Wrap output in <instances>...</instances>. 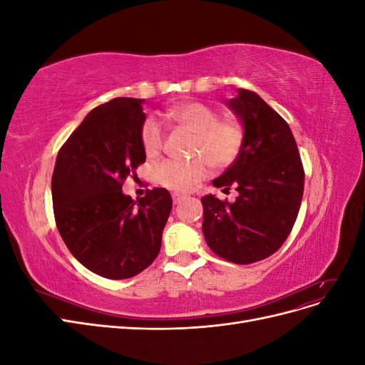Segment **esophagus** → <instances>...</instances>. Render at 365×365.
Masks as SVG:
<instances>
[{
	"instance_id": "esophagus-1",
	"label": "esophagus",
	"mask_w": 365,
	"mask_h": 365,
	"mask_svg": "<svg viewBox=\"0 0 365 365\" xmlns=\"http://www.w3.org/2000/svg\"><path fill=\"white\" fill-rule=\"evenodd\" d=\"M184 195H181V193H173L172 195V200H173V204H180L182 200H184Z\"/></svg>"
}]
</instances>
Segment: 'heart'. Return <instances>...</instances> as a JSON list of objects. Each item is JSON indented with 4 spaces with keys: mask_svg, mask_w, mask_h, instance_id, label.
<instances>
[{
    "mask_svg": "<svg viewBox=\"0 0 365 365\" xmlns=\"http://www.w3.org/2000/svg\"><path fill=\"white\" fill-rule=\"evenodd\" d=\"M168 118L195 132L192 160H164L155 169V180L165 189L185 192L202 181L213 169V163L225 168L240 155L245 143V128L239 120H219L213 108L204 103H184L168 111ZM165 132L160 121L149 117L141 128V145L146 155L161 152Z\"/></svg>",
    "mask_w": 365,
    "mask_h": 365,
    "instance_id": "obj_1",
    "label": "heart"
}]
</instances>
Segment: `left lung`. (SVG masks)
<instances>
[{"label":"left lung","instance_id":"left-lung-1","mask_svg":"<svg viewBox=\"0 0 365 365\" xmlns=\"http://www.w3.org/2000/svg\"><path fill=\"white\" fill-rule=\"evenodd\" d=\"M227 105L245 128V143L213 185H236L239 196L233 204L202 197V233L219 257L248 264L269 257L289 236L302 205L304 170L289 125L259 94L237 90Z\"/></svg>","mask_w":365,"mask_h":365}]
</instances>
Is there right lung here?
Here are the masks:
<instances>
[{"mask_svg": "<svg viewBox=\"0 0 365 365\" xmlns=\"http://www.w3.org/2000/svg\"><path fill=\"white\" fill-rule=\"evenodd\" d=\"M141 98L117 97L94 108L59 149L51 178L56 227L70 252L105 279H129L157 259L172 210L158 187L138 201L121 185L146 161Z\"/></svg>", "mask_w": 365, "mask_h": 365, "instance_id": "1", "label": "right lung"}]
</instances>
